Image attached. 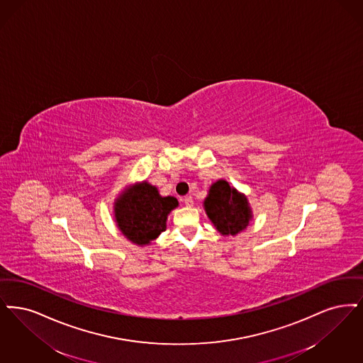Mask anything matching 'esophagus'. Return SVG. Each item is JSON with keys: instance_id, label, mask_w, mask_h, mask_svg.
Wrapping results in <instances>:
<instances>
[{"instance_id": "1", "label": "esophagus", "mask_w": 363, "mask_h": 363, "mask_svg": "<svg viewBox=\"0 0 363 363\" xmlns=\"http://www.w3.org/2000/svg\"><path fill=\"white\" fill-rule=\"evenodd\" d=\"M183 202H184V205L187 206V207H189V206H192V203H194V201H192V196H184L183 198Z\"/></svg>"}]
</instances>
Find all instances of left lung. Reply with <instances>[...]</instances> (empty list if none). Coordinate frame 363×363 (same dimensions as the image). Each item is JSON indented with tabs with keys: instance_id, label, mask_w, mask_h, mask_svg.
Instances as JSON below:
<instances>
[{
	"instance_id": "8db88e82",
	"label": "left lung",
	"mask_w": 363,
	"mask_h": 363,
	"mask_svg": "<svg viewBox=\"0 0 363 363\" xmlns=\"http://www.w3.org/2000/svg\"><path fill=\"white\" fill-rule=\"evenodd\" d=\"M205 208L208 218L223 236L240 233L248 226L252 217L247 198L225 180H218L211 186Z\"/></svg>"
}]
</instances>
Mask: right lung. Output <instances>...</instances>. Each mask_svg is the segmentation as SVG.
<instances>
[{
    "label": "right lung",
    "mask_w": 363,
    "mask_h": 363,
    "mask_svg": "<svg viewBox=\"0 0 363 363\" xmlns=\"http://www.w3.org/2000/svg\"><path fill=\"white\" fill-rule=\"evenodd\" d=\"M177 205L176 198L161 196L156 187L143 182L118 199L115 218L130 241L145 245L167 229V216Z\"/></svg>",
    "instance_id": "obj_1"
}]
</instances>
